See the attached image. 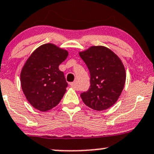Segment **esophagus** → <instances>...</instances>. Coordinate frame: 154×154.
I'll list each match as a JSON object with an SVG mask.
<instances>
[{
	"label": "esophagus",
	"mask_w": 154,
	"mask_h": 154,
	"mask_svg": "<svg viewBox=\"0 0 154 154\" xmlns=\"http://www.w3.org/2000/svg\"><path fill=\"white\" fill-rule=\"evenodd\" d=\"M70 85L72 87V88H75V89H77V86H78V82H77V80H75V81H74L73 82H71Z\"/></svg>",
	"instance_id": "1"
}]
</instances>
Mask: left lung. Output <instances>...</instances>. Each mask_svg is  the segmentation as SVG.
Wrapping results in <instances>:
<instances>
[{"instance_id":"left-lung-1","label":"left lung","mask_w":154,"mask_h":154,"mask_svg":"<svg viewBox=\"0 0 154 154\" xmlns=\"http://www.w3.org/2000/svg\"><path fill=\"white\" fill-rule=\"evenodd\" d=\"M90 72L89 89L80 94L83 103L96 111H103L117 101L123 90L126 74L115 53L105 46H91L79 52Z\"/></svg>"}]
</instances>
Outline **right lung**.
<instances>
[{
	"label": "right lung",
	"instance_id": "obj_1",
	"mask_svg": "<svg viewBox=\"0 0 154 154\" xmlns=\"http://www.w3.org/2000/svg\"><path fill=\"white\" fill-rule=\"evenodd\" d=\"M68 51L52 43L39 46L31 54L20 73L22 90L29 103L40 111L57 106L68 83L59 66Z\"/></svg>",
	"mask_w": 154,
	"mask_h": 154
}]
</instances>
